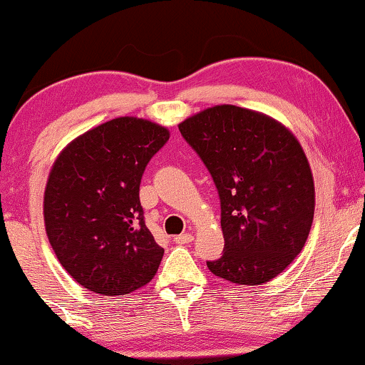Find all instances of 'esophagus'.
Here are the masks:
<instances>
[{"label": "esophagus", "instance_id": "1", "mask_svg": "<svg viewBox=\"0 0 365 365\" xmlns=\"http://www.w3.org/2000/svg\"><path fill=\"white\" fill-rule=\"evenodd\" d=\"M192 239H194L192 234L186 232V234H179V236H174V242H176V244H187V242H192Z\"/></svg>", "mask_w": 365, "mask_h": 365}]
</instances>
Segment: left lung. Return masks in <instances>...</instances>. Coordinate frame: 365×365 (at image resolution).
<instances>
[{
	"label": "left lung",
	"mask_w": 365,
	"mask_h": 365,
	"mask_svg": "<svg viewBox=\"0 0 365 365\" xmlns=\"http://www.w3.org/2000/svg\"><path fill=\"white\" fill-rule=\"evenodd\" d=\"M221 199L224 252L214 276L261 286L291 264L311 232L316 191L297 138L267 114L217 104L178 124Z\"/></svg>",
	"instance_id": "left-lung-1"
}]
</instances>
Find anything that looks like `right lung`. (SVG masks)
I'll return each instance as SVG.
<instances>
[{
	"label": "right lung",
	"instance_id": "1",
	"mask_svg": "<svg viewBox=\"0 0 365 365\" xmlns=\"http://www.w3.org/2000/svg\"><path fill=\"white\" fill-rule=\"evenodd\" d=\"M169 129L121 116L74 138L53 163L44 227L58 261L88 291L123 296L156 276L164 249L144 224L139 184Z\"/></svg>",
	"mask_w": 365,
	"mask_h": 365
}]
</instances>
